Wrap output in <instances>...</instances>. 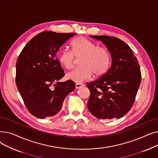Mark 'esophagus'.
<instances>
[{"instance_id":"34e87169","label":"esophagus","mask_w":158,"mask_h":158,"mask_svg":"<svg viewBox=\"0 0 158 158\" xmlns=\"http://www.w3.org/2000/svg\"><path fill=\"white\" fill-rule=\"evenodd\" d=\"M84 86V85L82 84V83H76V88L77 89H79V88H81L82 87Z\"/></svg>"}]
</instances>
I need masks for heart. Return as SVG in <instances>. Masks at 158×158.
<instances>
[{"label": "heart", "instance_id": "obj_1", "mask_svg": "<svg viewBox=\"0 0 158 158\" xmlns=\"http://www.w3.org/2000/svg\"><path fill=\"white\" fill-rule=\"evenodd\" d=\"M72 51L64 50L60 56V64L66 69L73 66L75 56L81 57L80 67L66 75V78L77 83L85 81L92 77H101L109 70L111 63V56L107 49L97 47L93 41L80 36L72 41Z\"/></svg>", "mask_w": 158, "mask_h": 158}]
</instances>
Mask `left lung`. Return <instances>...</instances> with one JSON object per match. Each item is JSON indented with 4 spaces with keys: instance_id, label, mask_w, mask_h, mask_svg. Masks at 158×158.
<instances>
[{
    "instance_id": "8db88e82",
    "label": "left lung",
    "mask_w": 158,
    "mask_h": 158,
    "mask_svg": "<svg viewBox=\"0 0 158 158\" xmlns=\"http://www.w3.org/2000/svg\"><path fill=\"white\" fill-rule=\"evenodd\" d=\"M101 41L111 56V65L103 76L86 84L90 91L87 106L98 119L120 118L131 108L141 82L137 58L122 40L112 36H91Z\"/></svg>"
}]
</instances>
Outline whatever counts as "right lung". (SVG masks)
Wrapping results in <instances>:
<instances>
[{
    "mask_svg": "<svg viewBox=\"0 0 158 158\" xmlns=\"http://www.w3.org/2000/svg\"><path fill=\"white\" fill-rule=\"evenodd\" d=\"M75 35L52 31L39 33L18 57L16 85L27 110L37 118L44 119L57 114L66 95L76 87L71 80L59 81L64 73L56 57L60 48Z\"/></svg>",
    "mask_w": 158,
    "mask_h": 158,
    "instance_id": "1",
    "label": "right lung"
}]
</instances>
